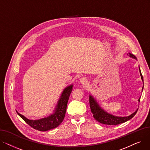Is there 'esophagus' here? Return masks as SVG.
<instances>
[{"label": "esophagus", "instance_id": "34e87169", "mask_svg": "<svg viewBox=\"0 0 150 150\" xmlns=\"http://www.w3.org/2000/svg\"><path fill=\"white\" fill-rule=\"evenodd\" d=\"M87 81H88L87 78H86L84 77H82L80 79V82L82 84H86V83H87Z\"/></svg>", "mask_w": 150, "mask_h": 150}]
</instances>
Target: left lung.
I'll return each instance as SVG.
<instances>
[{"instance_id": "left-lung-1", "label": "left lung", "mask_w": 150, "mask_h": 150, "mask_svg": "<svg viewBox=\"0 0 150 150\" xmlns=\"http://www.w3.org/2000/svg\"><path fill=\"white\" fill-rule=\"evenodd\" d=\"M127 54L129 57L136 59V57L132 53H129ZM139 71H140V74L141 76V79L144 82V78H143L142 75L140 67H139ZM143 89H144V86L142 88V90ZM140 98L138 100L139 102H140ZM89 103H90V108H91V112L93 114V117H94V119L102 124L108 125H119L124 122H127L128 120L131 119L132 118L136 115V114L138 111V109H137L134 112L127 117H117V116L113 115L112 114H110L107 112L105 111L103 109H101V108L100 107L99 105L97 103L96 100L94 99V98L91 95L89 96Z\"/></svg>"}]
</instances>
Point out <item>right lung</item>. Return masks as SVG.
<instances>
[{
    "instance_id": "right-lung-1",
    "label": "right lung",
    "mask_w": 150,
    "mask_h": 150,
    "mask_svg": "<svg viewBox=\"0 0 150 150\" xmlns=\"http://www.w3.org/2000/svg\"><path fill=\"white\" fill-rule=\"evenodd\" d=\"M73 84L70 85L63 91L61 96L58 101V104L55 108L53 114L49 116L42 118L39 120H29L25 117L21 115L19 112L18 114L28 125L33 128L40 131H47L58 127L64 119L67 102L70 95L72 91Z\"/></svg>"
}]
</instances>
